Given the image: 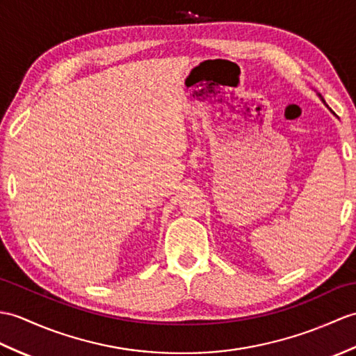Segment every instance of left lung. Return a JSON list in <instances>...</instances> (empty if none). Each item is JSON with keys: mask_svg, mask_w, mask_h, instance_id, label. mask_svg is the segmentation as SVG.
<instances>
[{"mask_svg": "<svg viewBox=\"0 0 356 356\" xmlns=\"http://www.w3.org/2000/svg\"><path fill=\"white\" fill-rule=\"evenodd\" d=\"M318 97H320V98H321V95H318ZM321 102H323V103H325V100H323V98H321Z\"/></svg>", "mask_w": 356, "mask_h": 356, "instance_id": "left-lung-1", "label": "left lung"}]
</instances>
